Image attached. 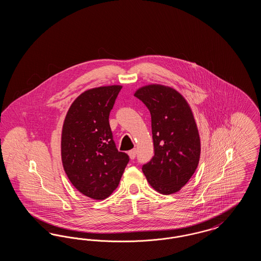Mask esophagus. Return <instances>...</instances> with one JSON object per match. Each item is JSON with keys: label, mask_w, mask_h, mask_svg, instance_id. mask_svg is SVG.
Returning a JSON list of instances; mask_svg holds the SVG:
<instances>
[{"label": "esophagus", "mask_w": 261, "mask_h": 261, "mask_svg": "<svg viewBox=\"0 0 261 261\" xmlns=\"http://www.w3.org/2000/svg\"><path fill=\"white\" fill-rule=\"evenodd\" d=\"M136 154H137V149H131V150H129L128 151V155H129V158L131 159V160H134L135 158H136Z\"/></svg>", "instance_id": "obj_1"}]
</instances>
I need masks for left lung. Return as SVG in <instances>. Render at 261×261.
I'll list each match as a JSON object with an SVG mask.
<instances>
[{
	"instance_id": "1",
	"label": "left lung",
	"mask_w": 261,
	"mask_h": 261,
	"mask_svg": "<svg viewBox=\"0 0 261 261\" xmlns=\"http://www.w3.org/2000/svg\"><path fill=\"white\" fill-rule=\"evenodd\" d=\"M134 96L151 115L154 154L142 170L149 185L162 195L179 192L195 173L200 139L194 113L175 89L161 84L139 88Z\"/></svg>"
}]
</instances>
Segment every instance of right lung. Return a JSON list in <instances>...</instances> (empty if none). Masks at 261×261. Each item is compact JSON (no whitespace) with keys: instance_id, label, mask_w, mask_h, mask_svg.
I'll list each match as a JSON object with an SVG mask.
<instances>
[{"instance_id":"1","label":"right lung","mask_w":261,"mask_h":261,"mask_svg":"<svg viewBox=\"0 0 261 261\" xmlns=\"http://www.w3.org/2000/svg\"><path fill=\"white\" fill-rule=\"evenodd\" d=\"M121 85L89 89L71 103L62 130L63 169L84 196L107 199L117 188L129 156L118 151L109 121Z\"/></svg>"}]
</instances>
